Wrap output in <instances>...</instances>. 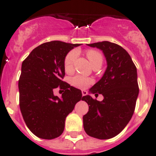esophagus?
Returning <instances> with one entry per match:
<instances>
[{"mask_svg":"<svg viewBox=\"0 0 156 156\" xmlns=\"http://www.w3.org/2000/svg\"><path fill=\"white\" fill-rule=\"evenodd\" d=\"M82 96H86L87 95V91L86 90H85V89H83V90H82Z\"/></svg>","mask_w":156,"mask_h":156,"instance_id":"1","label":"esophagus"}]
</instances>
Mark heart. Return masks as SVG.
<instances>
[{"label": "heart", "mask_w": 156, "mask_h": 156, "mask_svg": "<svg viewBox=\"0 0 156 156\" xmlns=\"http://www.w3.org/2000/svg\"><path fill=\"white\" fill-rule=\"evenodd\" d=\"M78 51L76 49H74L69 52L65 56L63 64H64L65 70L67 72L71 71L73 70L74 62L78 57ZM86 55H87L88 59H89L92 66L97 62L103 61V55H101V52H97L96 50H88L86 52ZM70 82V84L74 87L78 88V89H87L90 85L93 83V80L90 78H87V77L76 75V76L73 77Z\"/></svg>", "instance_id": "obj_1"}]
</instances>
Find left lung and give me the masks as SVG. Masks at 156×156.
Here are the masks:
<instances>
[{
  "label": "left lung",
  "mask_w": 156,
  "mask_h": 156,
  "mask_svg": "<svg viewBox=\"0 0 156 156\" xmlns=\"http://www.w3.org/2000/svg\"><path fill=\"white\" fill-rule=\"evenodd\" d=\"M101 49L107 61L102 78L89 93L102 94L98 101L86 95L82 97L89 105L83 116L84 129L89 136L107 140L117 136L130 121L139 94L137 72L130 55L122 47L109 41L88 44Z\"/></svg>",
  "instance_id": "obj_1"
}]
</instances>
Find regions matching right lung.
<instances>
[{
	"label": "right lung",
	"mask_w": 156,
	"mask_h": 156,
	"mask_svg": "<svg viewBox=\"0 0 156 156\" xmlns=\"http://www.w3.org/2000/svg\"><path fill=\"white\" fill-rule=\"evenodd\" d=\"M59 41L43 43L22 63L19 80L20 107L26 125L35 136L52 140L63 133L65 119L82 99V91L62 81L64 59L74 47ZM63 89L61 98L53 90Z\"/></svg>",
	"instance_id": "1"
}]
</instances>
